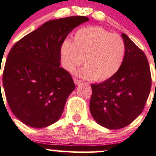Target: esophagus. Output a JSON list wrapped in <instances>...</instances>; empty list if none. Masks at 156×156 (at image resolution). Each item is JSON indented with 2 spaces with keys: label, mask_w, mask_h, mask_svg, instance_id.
Returning <instances> with one entry per match:
<instances>
[{
  "label": "esophagus",
  "mask_w": 156,
  "mask_h": 156,
  "mask_svg": "<svg viewBox=\"0 0 156 156\" xmlns=\"http://www.w3.org/2000/svg\"><path fill=\"white\" fill-rule=\"evenodd\" d=\"M74 83L76 85H79L80 83H81V80H77V79H74Z\"/></svg>",
  "instance_id": "obj_1"
}]
</instances>
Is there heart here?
<instances>
[{
    "label": "heart",
    "instance_id": "obj_1",
    "mask_svg": "<svg viewBox=\"0 0 156 156\" xmlns=\"http://www.w3.org/2000/svg\"><path fill=\"white\" fill-rule=\"evenodd\" d=\"M124 55L122 38L98 26L81 28L74 33L73 41L64 40L60 48L61 65L67 71H73L84 59L86 66L76 74L96 81L112 77L121 67Z\"/></svg>",
    "mask_w": 156,
    "mask_h": 156
}]
</instances>
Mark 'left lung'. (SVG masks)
<instances>
[{
    "label": "left lung",
    "instance_id": "1",
    "mask_svg": "<svg viewBox=\"0 0 156 156\" xmlns=\"http://www.w3.org/2000/svg\"><path fill=\"white\" fill-rule=\"evenodd\" d=\"M125 55L118 71L98 84H91V115L96 123L110 130L123 128L143 112L152 85L144 52L126 34H121Z\"/></svg>",
    "mask_w": 156,
    "mask_h": 156
}]
</instances>
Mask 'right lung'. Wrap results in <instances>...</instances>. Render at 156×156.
<instances>
[{"label":"right lung","instance_id":"1","mask_svg":"<svg viewBox=\"0 0 156 156\" xmlns=\"http://www.w3.org/2000/svg\"><path fill=\"white\" fill-rule=\"evenodd\" d=\"M89 20L77 16L48 21L10 51L3 87L12 112L23 124L43 128L60 119L75 89L70 73L60 67V48L67 35Z\"/></svg>","mask_w":156,"mask_h":156}]
</instances>
